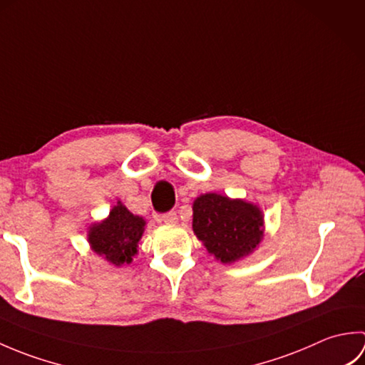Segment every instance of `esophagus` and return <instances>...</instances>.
I'll return each mask as SVG.
<instances>
[{
	"mask_svg": "<svg viewBox=\"0 0 365 365\" xmlns=\"http://www.w3.org/2000/svg\"><path fill=\"white\" fill-rule=\"evenodd\" d=\"M161 221L165 224H169V226H174V224H177V221H178V216L175 212H169V213H165L161 216Z\"/></svg>",
	"mask_w": 365,
	"mask_h": 365,
	"instance_id": "34e87169",
	"label": "esophagus"
}]
</instances>
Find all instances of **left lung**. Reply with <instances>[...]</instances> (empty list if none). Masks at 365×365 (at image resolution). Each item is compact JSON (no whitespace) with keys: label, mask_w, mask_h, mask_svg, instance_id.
<instances>
[{"label":"left lung","mask_w":365,"mask_h":365,"mask_svg":"<svg viewBox=\"0 0 365 365\" xmlns=\"http://www.w3.org/2000/svg\"><path fill=\"white\" fill-rule=\"evenodd\" d=\"M192 230L208 254L230 265L260 246L265 218L259 205L245 199L205 192L192 202Z\"/></svg>","instance_id":"obj_1"}]
</instances>
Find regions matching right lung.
Returning a JSON list of instances; mask_svg holds the SVG:
<instances>
[{"label":"right lung","mask_w":365,"mask_h":365,"mask_svg":"<svg viewBox=\"0 0 365 365\" xmlns=\"http://www.w3.org/2000/svg\"><path fill=\"white\" fill-rule=\"evenodd\" d=\"M145 220L133 215L120 200L105 220L91 224L88 243L92 252L114 267H122L138 254V243L143 238Z\"/></svg>","instance_id":"add662e5"}]
</instances>
